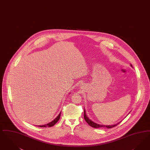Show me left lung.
Masks as SVG:
<instances>
[{
  "label": "left lung",
  "instance_id": "obj_1",
  "mask_svg": "<svg viewBox=\"0 0 150 150\" xmlns=\"http://www.w3.org/2000/svg\"><path fill=\"white\" fill-rule=\"evenodd\" d=\"M131 66H132V65L131 64ZM84 118L85 120V121L88 123V125H89V126H91V127H94V128H105V127H106V128H113V127H114L115 126H117V125H118L120 123H117V124H116V125H109V126H106V125H99V124H97L96 123H95V122H93L91 120H90L88 117V116L86 115V112H85V109H84Z\"/></svg>",
  "mask_w": 150,
  "mask_h": 150
}]
</instances>
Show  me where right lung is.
<instances>
[{
	"label": "right lung",
	"instance_id": "add662e5",
	"mask_svg": "<svg viewBox=\"0 0 150 150\" xmlns=\"http://www.w3.org/2000/svg\"><path fill=\"white\" fill-rule=\"evenodd\" d=\"M61 113V112H60V114L58 115V116H57L54 120H52L51 122H50V123H48L46 124V125H42V126H38V127H50L54 126V125L59 121V120L60 119Z\"/></svg>",
	"mask_w": 150,
	"mask_h": 150
}]
</instances>
